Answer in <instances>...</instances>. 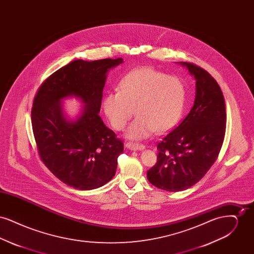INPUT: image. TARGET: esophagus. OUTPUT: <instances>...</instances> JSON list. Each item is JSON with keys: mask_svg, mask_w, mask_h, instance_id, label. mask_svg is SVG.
Listing matches in <instances>:
<instances>
[{"mask_svg": "<svg viewBox=\"0 0 254 254\" xmlns=\"http://www.w3.org/2000/svg\"><path fill=\"white\" fill-rule=\"evenodd\" d=\"M126 146L130 150H143L145 148V145L136 143H127Z\"/></svg>", "mask_w": 254, "mask_h": 254, "instance_id": "1", "label": "esophagus"}]
</instances>
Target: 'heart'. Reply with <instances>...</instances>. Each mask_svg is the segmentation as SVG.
<instances>
[{
	"instance_id": "1",
	"label": "heart",
	"mask_w": 254,
	"mask_h": 254,
	"mask_svg": "<svg viewBox=\"0 0 254 254\" xmlns=\"http://www.w3.org/2000/svg\"><path fill=\"white\" fill-rule=\"evenodd\" d=\"M186 87L181 79L152 67H140L126 74L119 91L107 93L103 109L111 127L123 130L135 113L137 117L126 131L131 140H143L155 130L164 132L181 118Z\"/></svg>"
}]
</instances>
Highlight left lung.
<instances>
[{
  "instance_id": "left-lung-1",
  "label": "left lung",
  "mask_w": 254,
  "mask_h": 254,
  "mask_svg": "<svg viewBox=\"0 0 254 254\" xmlns=\"http://www.w3.org/2000/svg\"><path fill=\"white\" fill-rule=\"evenodd\" d=\"M196 80L192 109L157 145V162L147 180L158 189L181 191L200 181L216 161L226 132V105L215 79L204 68L180 62Z\"/></svg>"
}]
</instances>
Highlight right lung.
I'll return each mask as SVG.
<instances>
[{"label": "right lung", "mask_w": 254, "mask_h": 254, "mask_svg": "<svg viewBox=\"0 0 254 254\" xmlns=\"http://www.w3.org/2000/svg\"><path fill=\"white\" fill-rule=\"evenodd\" d=\"M122 63V58L72 61L50 75L34 98L31 123L40 158L59 180L76 190L98 189L116 173L124 143L98 113L108 72ZM72 96L85 106L69 121L61 100Z\"/></svg>", "instance_id": "add662e5"}]
</instances>
